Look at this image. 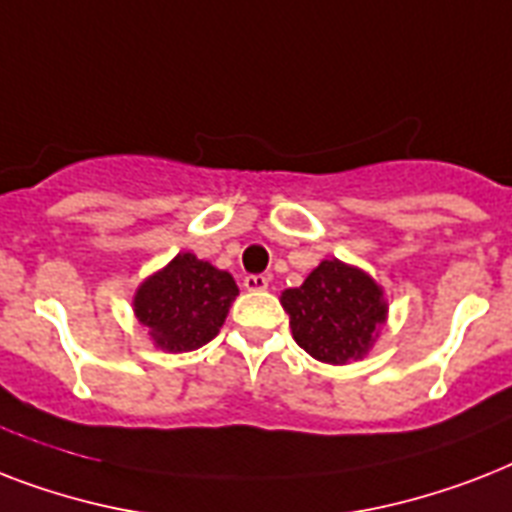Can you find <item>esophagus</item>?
I'll use <instances>...</instances> for the list:
<instances>
[{
    "label": "esophagus",
    "instance_id": "34e87169",
    "mask_svg": "<svg viewBox=\"0 0 512 512\" xmlns=\"http://www.w3.org/2000/svg\"><path fill=\"white\" fill-rule=\"evenodd\" d=\"M244 289H247V292H265V289H268V279L260 276V273L247 276V279H244Z\"/></svg>",
    "mask_w": 512,
    "mask_h": 512
}]
</instances>
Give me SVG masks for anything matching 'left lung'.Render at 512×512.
I'll return each instance as SVG.
<instances>
[{
    "mask_svg": "<svg viewBox=\"0 0 512 512\" xmlns=\"http://www.w3.org/2000/svg\"><path fill=\"white\" fill-rule=\"evenodd\" d=\"M292 337L316 361L342 366L369 356L388 321L385 289L358 265L321 260L308 279L281 292Z\"/></svg>",
    "mask_w": 512,
    "mask_h": 512,
    "instance_id": "left-lung-1",
    "label": "left lung"
}]
</instances>
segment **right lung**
<instances>
[{
	"instance_id": "1",
	"label": "right lung",
	"mask_w": 512,
	"mask_h": 512,
	"mask_svg": "<svg viewBox=\"0 0 512 512\" xmlns=\"http://www.w3.org/2000/svg\"><path fill=\"white\" fill-rule=\"evenodd\" d=\"M236 295L239 287L231 273L193 252H177L164 268L140 281L132 313L154 348L188 353L217 337Z\"/></svg>"
}]
</instances>
